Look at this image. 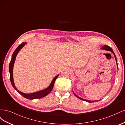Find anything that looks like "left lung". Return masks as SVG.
<instances>
[{
    "instance_id": "8db88e82",
    "label": "left lung",
    "mask_w": 125,
    "mask_h": 125,
    "mask_svg": "<svg viewBox=\"0 0 125 125\" xmlns=\"http://www.w3.org/2000/svg\"><path fill=\"white\" fill-rule=\"evenodd\" d=\"M101 49H102V50H106V51H110V52H112V53H113V54H114V55L115 58V60H116V63H117V58H116V55H115V53L114 52H113L112 49L110 47H109V46H107V45H104V46H103L102 47ZM73 94H74V95L75 96H76V97H77L78 98H79V99L82 100H83V101H86V102H89V103H92V102H95L97 101H90V100H87L83 99H82V98H81V97H80L78 96V95H77L76 94H75L73 92Z\"/></svg>"
}]
</instances>
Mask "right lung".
<instances>
[{
  "label": "right lung",
  "instance_id": "1",
  "mask_svg": "<svg viewBox=\"0 0 125 125\" xmlns=\"http://www.w3.org/2000/svg\"><path fill=\"white\" fill-rule=\"evenodd\" d=\"M26 44V43H23L21 44L20 45H19V46L16 48V50L14 51V52L12 54V57H11V61L9 63V73H10V81L11 84H12V86L13 87V88L16 90L21 95L23 96L24 97L26 98V99H29V100H33V99H41L42 97H43L45 96H46L47 95L50 93L53 88V86L55 83V81L56 80V79L58 77L59 74L57 75L56 76H55L53 79L52 80V81L51 82L50 85H49L46 89H45L44 90L39 91H37L34 93H30V94H26L20 91L19 90H18L17 88L14 85V83L13 81V66H14V63L15 62V60H16V56L21 49L24 47L25 45Z\"/></svg>",
  "mask_w": 125,
  "mask_h": 125
}]
</instances>
